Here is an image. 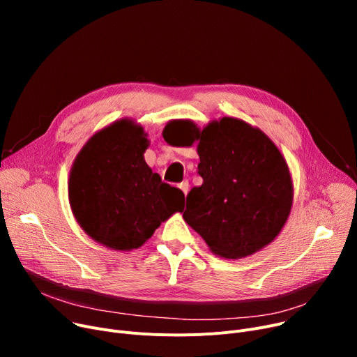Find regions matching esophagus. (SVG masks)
I'll list each match as a JSON object with an SVG mask.
<instances>
[{
  "instance_id": "esophagus-1",
  "label": "esophagus",
  "mask_w": 357,
  "mask_h": 357,
  "mask_svg": "<svg viewBox=\"0 0 357 357\" xmlns=\"http://www.w3.org/2000/svg\"><path fill=\"white\" fill-rule=\"evenodd\" d=\"M179 190L186 195V194H188V190H190V183H188V181H183V182H181L179 185Z\"/></svg>"
}]
</instances>
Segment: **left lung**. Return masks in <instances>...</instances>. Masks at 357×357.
I'll return each instance as SVG.
<instances>
[{
  "instance_id": "1",
  "label": "left lung",
  "mask_w": 357,
  "mask_h": 357,
  "mask_svg": "<svg viewBox=\"0 0 357 357\" xmlns=\"http://www.w3.org/2000/svg\"><path fill=\"white\" fill-rule=\"evenodd\" d=\"M183 124L191 146L197 143L202 176V185L186 197V224L224 259L266 248L282 231L294 202L284 155L260 128L236 117H221L202 128L192 121Z\"/></svg>"
}]
</instances>
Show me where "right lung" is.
<instances>
[{
	"label": "right lung",
	"instance_id": "1",
	"mask_svg": "<svg viewBox=\"0 0 357 357\" xmlns=\"http://www.w3.org/2000/svg\"><path fill=\"white\" fill-rule=\"evenodd\" d=\"M149 144L143 126L124 117L93 133L72 163V214L92 240L111 250L139 249L183 210V192L146 163Z\"/></svg>",
	"mask_w": 357,
	"mask_h": 357
}]
</instances>
